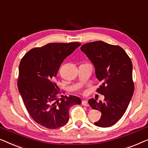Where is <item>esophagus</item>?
Returning a JSON list of instances; mask_svg holds the SVG:
<instances>
[{
  "mask_svg": "<svg viewBox=\"0 0 148 148\" xmlns=\"http://www.w3.org/2000/svg\"><path fill=\"white\" fill-rule=\"evenodd\" d=\"M82 105L83 106H85V107H88L89 106V104L88 103V101H86V100H85V101H82Z\"/></svg>",
  "mask_w": 148,
  "mask_h": 148,
  "instance_id": "esophagus-1",
  "label": "esophagus"
}]
</instances>
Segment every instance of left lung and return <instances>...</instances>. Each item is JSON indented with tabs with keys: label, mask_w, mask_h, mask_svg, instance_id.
Wrapping results in <instances>:
<instances>
[{
	"label": "left lung",
	"mask_w": 148,
	"mask_h": 148,
	"mask_svg": "<svg viewBox=\"0 0 148 148\" xmlns=\"http://www.w3.org/2000/svg\"><path fill=\"white\" fill-rule=\"evenodd\" d=\"M80 49L94 64L96 76L102 82L97 91L105 96L104 102L88 101L93 109L102 113L95 125L101 127L113 125L125 113L134 94L132 62L122 47L102 41L86 43Z\"/></svg>",
	"instance_id": "left-lung-1"
}]
</instances>
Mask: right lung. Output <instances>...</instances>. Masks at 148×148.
<instances>
[{"mask_svg": "<svg viewBox=\"0 0 148 148\" xmlns=\"http://www.w3.org/2000/svg\"><path fill=\"white\" fill-rule=\"evenodd\" d=\"M81 43H51L32 49L21 60L17 86L33 119L47 129L64 126L69 120V109L80 105L76 96H61L55 78L62 62Z\"/></svg>", "mask_w": 148, "mask_h": 148, "instance_id": "1", "label": "right lung"}]
</instances>
